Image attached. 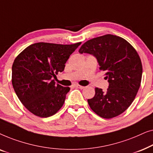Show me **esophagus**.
I'll return each instance as SVG.
<instances>
[{"label": "esophagus", "mask_w": 153, "mask_h": 153, "mask_svg": "<svg viewBox=\"0 0 153 153\" xmlns=\"http://www.w3.org/2000/svg\"><path fill=\"white\" fill-rule=\"evenodd\" d=\"M74 86L76 88H79V89H83L84 88V86H82V85H78V84H76L74 85Z\"/></svg>", "instance_id": "esophagus-1"}]
</instances>
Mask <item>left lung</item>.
<instances>
[{
  "instance_id": "8db88e82",
  "label": "left lung",
  "mask_w": 153,
  "mask_h": 153,
  "mask_svg": "<svg viewBox=\"0 0 153 153\" xmlns=\"http://www.w3.org/2000/svg\"><path fill=\"white\" fill-rule=\"evenodd\" d=\"M79 52L96 58L108 79L106 91L96 88L95 96L88 100L90 107L102 118L119 116L132 103L141 85L143 69L139 54L125 39L110 34L87 41Z\"/></svg>"
}]
</instances>
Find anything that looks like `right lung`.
<instances>
[{
	"label": "right lung",
	"instance_id": "obj_1",
	"mask_svg": "<svg viewBox=\"0 0 153 153\" xmlns=\"http://www.w3.org/2000/svg\"><path fill=\"white\" fill-rule=\"evenodd\" d=\"M81 44L35 43L15 58L12 68V85L29 111L47 118L62 107L70 88L56 84L52 79L64 70L65 64Z\"/></svg>",
	"mask_w": 153,
	"mask_h": 153
}]
</instances>
